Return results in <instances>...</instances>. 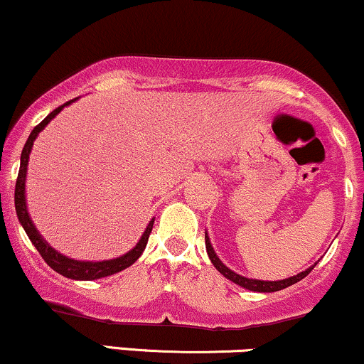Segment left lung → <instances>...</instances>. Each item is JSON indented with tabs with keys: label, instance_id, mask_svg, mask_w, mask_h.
Wrapping results in <instances>:
<instances>
[{
	"label": "left lung",
	"instance_id": "left-lung-1",
	"mask_svg": "<svg viewBox=\"0 0 364 364\" xmlns=\"http://www.w3.org/2000/svg\"><path fill=\"white\" fill-rule=\"evenodd\" d=\"M205 248H207V253H208V258H210L212 265L215 267L217 270H219L220 274L224 275L225 279H229L231 282L237 284V286L245 287V289L248 291H253V292H275V291H281V289H286V287L292 286V284L299 282L301 279L306 277L308 274L311 272L313 267L316 265H311L308 267L306 270H303V272H299L298 275H292V277H287V279H282V281H258V279H250V277H245V275H240L236 274L235 270H231L229 267H225L223 262H220V258L217 257V253L214 252V248H212L210 245V237L205 232Z\"/></svg>",
	"mask_w": 364,
	"mask_h": 364
}]
</instances>
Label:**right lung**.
Instances as JSON below:
<instances>
[{
  "mask_svg": "<svg viewBox=\"0 0 364 364\" xmlns=\"http://www.w3.org/2000/svg\"><path fill=\"white\" fill-rule=\"evenodd\" d=\"M78 99V97H77ZM77 99H72V101L65 102L63 106L56 107L53 112H49L46 118L41 121L37 127L32 129V133L28 135L27 141H25L22 156H20V171H18V178H16V185H15V210H16V217H18L20 224L27 232L28 240L32 241V245L36 246L37 252L41 253V257L44 258V262L51 267L53 270H56L58 274H61L63 277L73 279V281H95V279H102L107 277V275L118 274L121 270L128 269L129 265H133L136 260L140 258V255L144 253L145 246H147L149 236L152 232L154 228V219L150 220L145 228L144 235L139 240V243L133 246L128 253L121 255L118 258H111V260H102V262H89V260H73V258L65 257V255L54 250L48 241L41 236V232L37 231L36 224L32 223L31 215H28L27 210V198H25V179H27V166H28V156L32 152V145L37 139L43 129L51 123V119L56 118L58 114L63 111V107L70 106V104L77 101Z\"/></svg>",
  "mask_w": 364,
  "mask_h": 364,
  "instance_id": "add662e5",
  "label": "right lung"
}]
</instances>
